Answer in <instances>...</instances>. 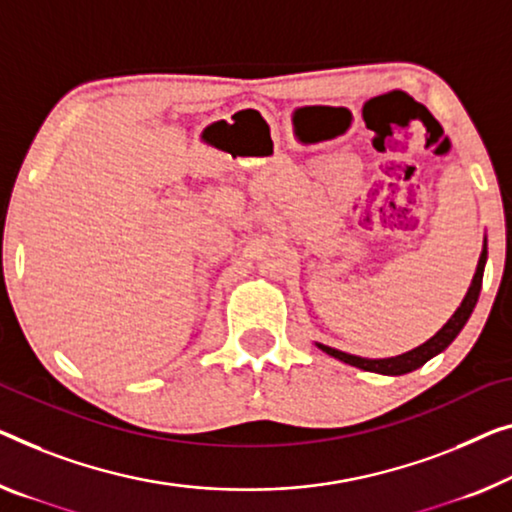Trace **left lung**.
<instances>
[{"mask_svg": "<svg viewBox=\"0 0 512 512\" xmlns=\"http://www.w3.org/2000/svg\"><path fill=\"white\" fill-rule=\"evenodd\" d=\"M485 262H487V239L483 241V250H480L474 280H471V285L467 289V294H464L460 308L453 312L451 319H448V322L441 326V329L434 333L430 340H425L423 345L409 349V352H404L400 356H391V358H363V356L340 352V349H333L329 345H322V342H315V345L322 349V352H326L333 358H338V361H342V363H349V365H354V368H361L365 372H377V375L398 377V375H407V372H411V370H418L421 365L430 361L432 356L444 352V349L451 345L457 335H460V331L464 329V324L469 322L471 312H474L476 303H478L480 287H483Z\"/></svg>", "mask_w": 512, "mask_h": 512, "instance_id": "obj_1", "label": "left lung"}]
</instances>
